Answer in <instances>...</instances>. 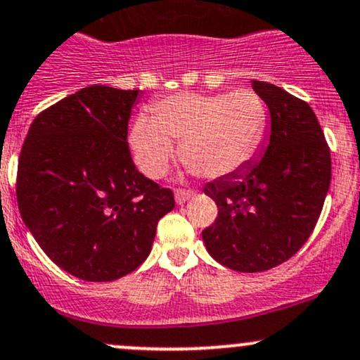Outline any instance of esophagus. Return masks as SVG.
I'll use <instances>...</instances> for the list:
<instances>
[{"label":"esophagus","mask_w":360,"mask_h":360,"mask_svg":"<svg viewBox=\"0 0 360 360\" xmlns=\"http://www.w3.org/2000/svg\"><path fill=\"white\" fill-rule=\"evenodd\" d=\"M174 196H176L177 205H184L193 196V191H189V189H176V195Z\"/></svg>","instance_id":"esophagus-1"}]
</instances>
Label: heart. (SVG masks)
Returning <instances> with one entry per match:
<instances>
[{"mask_svg":"<svg viewBox=\"0 0 360 360\" xmlns=\"http://www.w3.org/2000/svg\"><path fill=\"white\" fill-rule=\"evenodd\" d=\"M266 129V108L258 94L236 90L203 96L179 92L160 98L153 116H138L128 143L133 159L148 177L164 176L176 157L203 177H225L250 162Z\"/></svg>","mask_w":360,"mask_h":360,"instance_id":"obj_1","label":"heart"}]
</instances>
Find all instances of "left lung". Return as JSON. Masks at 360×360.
I'll use <instances>...</instances> for the list:
<instances>
[{"mask_svg":"<svg viewBox=\"0 0 360 360\" xmlns=\"http://www.w3.org/2000/svg\"><path fill=\"white\" fill-rule=\"evenodd\" d=\"M270 110V140L258 160L203 188L219 215L201 232L213 259L256 274L292 258L314 231L331 181V157L307 102L251 82Z\"/></svg>","mask_w":360,"mask_h":360,"instance_id":"obj_1","label":"left lung"}]
</instances>
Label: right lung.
Segmentation results:
<instances>
[{"label":"right lung","mask_w":360,"mask_h":360,"mask_svg":"<svg viewBox=\"0 0 360 360\" xmlns=\"http://www.w3.org/2000/svg\"><path fill=\"white\" fill-rule=\"evenodd\" d=\"M140 90L92 85L42 110L18 159L17 201L42 251L70 275L110 282L147 259L174 195L133 164Z\"/></svg>","instance_id":"right-lung-1"}]
</instances>
